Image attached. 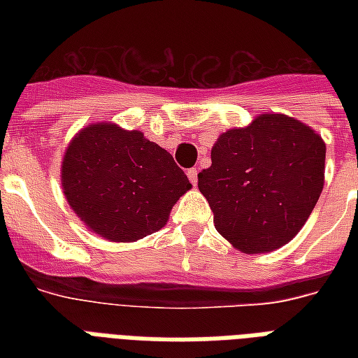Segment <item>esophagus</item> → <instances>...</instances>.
I'll use <instances>...</instances> for the list:
<instances>
[{"label":"esophagus","instance_id":"esophagus-1","mask_svg":"<svg viewBox=\"0 0 358 358\" xmlns=\"http://www.w3.org/2000/svg\"><path fill=\"white\" fill-rule=\"evenodd\" d=\"M187 176H189L191 184L196 185V180H199V171H196V169H189V171H187Z\"/></svg>","mask_w":358,"mask_h":358}]
</instances>
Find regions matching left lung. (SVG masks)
Listing matches in <instances>:
<instances>
[{
	"label": "left lung",
	"mask_w": 358,
	"mask_h": 358,
	"mask_svg": "<svg viewBox=\"0 0 358 358\" xmlns=\"http://www.w3.org/2000/svg\"><path fill=\"white\" fill-rule=\"evenodd\" d=\"M325 182V141L305 122L262 113L221 134L199 189L215 229L245 255L289 243L310 217Z\"/></svg>",
	"instance_id": "8db88e82"
}]
</instances>
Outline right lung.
<instances>
[{"mask_svg": "<svg viewBox=\"0 0 358 358\" xmlns=\"http://www.w3.org/2000/svg\"><path fill=\"white\" fill-rule=\"evenodd\" d=\"M61 185L87 229L115 243L163 229L191 189L165 148L115 122L89 124L74 135L61 163Z\"/></svg>", "mask_w": 358, "mask_h": 358, "instance_id": "obj_1", "label": "right lung"}]
</instances>
